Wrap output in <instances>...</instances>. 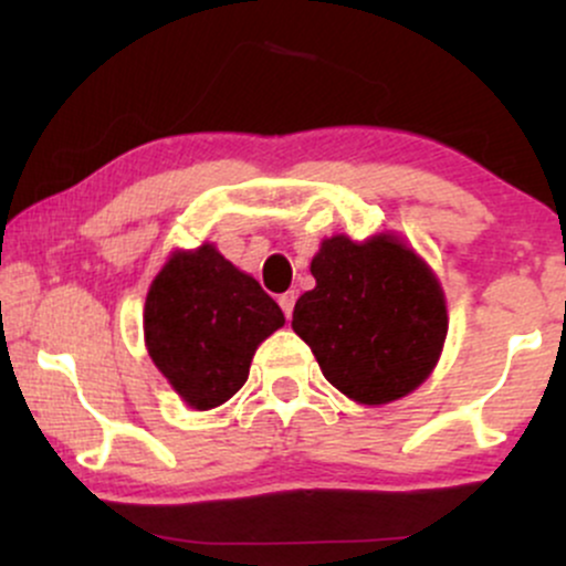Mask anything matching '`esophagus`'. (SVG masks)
Returning a JSON list of instances; mask_svg holds the SVG:
<instances>
[{"label":"esophagus","instance_id":"1","mask_svg":"<svg viewBox=\"0 0 566 566\" xmlns=\"http://www.w3.org/2000/svg\"><path fill=\"white\" fill-rule=\"evenodd\" d=\"M295 301H297V292L295 290H290V292H284V295H279V305H282V311H284V316H292V308H295Z\"/></svg>","mask_w":566,"mask_h":566}]
</instances>
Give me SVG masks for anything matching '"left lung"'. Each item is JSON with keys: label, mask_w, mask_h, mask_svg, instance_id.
<instances>
[{"label": "left lung", "mask_w": 566, "mask_h": 566, "mask_svg": "<svg viewBox=\"0 0 566 566\" xmlns=\"http://www.w3.org/2000/svg\"><path fill=\"white\" fill-rule=\"evenodd\" d=\"M316 287L292 311L324 378L361 405L401 399L431 375L447 337L437 276L394 237L365 244L324 239L311 261Z\"/></svg>", "instance_id": "obj_1"}]
</instances>
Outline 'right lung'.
I'll list each match as a JSON object with an SVG mask.
<instances>
[{"label": "right lung", "mask_w": 566, "mask_h": 566, "mask_svg": "<svg viewBox=\"0 0 566 566\" xmlns=\"http://www.w3.org/2000/svg\"><path fill=\"white\" fill-rule=\"evenodd\" d=\"M282 324L274 297L212 244L175 252L143 314L154 365L193 409L229 401L244 386L255 348Z\"/></svg>", "instance_id": "right-lung-1"}]
</instances>
